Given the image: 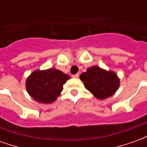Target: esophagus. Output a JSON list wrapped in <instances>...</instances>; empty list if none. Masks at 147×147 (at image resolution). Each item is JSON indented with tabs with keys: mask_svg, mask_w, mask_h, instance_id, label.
<instances>
[{
	"mask_svg": "<svg viewBox=\"0 0 147 147\" xmlns=\"http://www.w3.org/2000/svg\"><path fill=\"white\" fill-rule=\"evenodd\" d=\"M79 76H80V75H79V74L72 75V77H73V78H79Z\"/></svg>",
	"mask_w": 147,
	"mask_h": 147,
	"instance_id": "1",
	"label": "esophagus"
}]
</instances>
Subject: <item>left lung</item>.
I'll return each mask as SVG.
<instances>
[{
	"label": "left lung",
	"mask_w": 147,
	"mask_h": 147,
	"mask_svg": "<svg viewBox=\"0 0 147 147\" xmlns=\"http://www.w3.org/2000/svg\"><path fill=\"white\" fill-rule=\"evenodd\" d=\"M80 77L86 89L98 99L112 96L120 86V80L114 71H107L97 66L89 67Z\"/></svg>",
	"instance_id": "obj_1"
}]
</instances>
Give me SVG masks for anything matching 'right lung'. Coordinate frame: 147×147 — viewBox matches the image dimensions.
Listing matches in <instances>:
<instances>
[{
  "label": "right lung",
  "mask_w": 147,
  "mask_h": 147,
  "mask_svg": "<svg viewBox=\"0 0 147 147\" xmlns=\"http://www.w3.org/2000/svg\"><path fill=\"white\" fill-rule=\"evenodd\" d=\"M70 77L54 68L36 70L27 78L26 87L28 94L41 103H52L63 90V85Z\"/></svg>",
  "instance_id": "obj_1"
}]
</instances>
